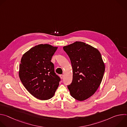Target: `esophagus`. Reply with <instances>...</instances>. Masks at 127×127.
I'll use <instances>...</instances> for the list:
<instances>
[{
	"label": "esophagus",
	"instance_id": "34e87169",
	"mask_svg": "<svg viewBox=\"0 0 127 127\" xmlns=\"http://www.w3.org/2000/svg\"><path fill=\"white\" fill-rule=\"evenodd\" d=\"M60 77H61V79H63V77H64V75H63V74H61V75H60Z\"/></svg>",
	"mask_w": 127,
	"mask_h": 127
}]
</instances>
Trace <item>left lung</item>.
Returning a JSON list of instances; mask_svg holds the SVG:
<instances>
[{"instance_id":"left-lung-1","label":"left lung","mask_w":127,"mask_h":127,"mask_svg":"<svg viewBox=\"0 0 127 127\" xmlns=\"http://www.w3.org/2000/svg\"><path fill=\"white\" fill-rule=\"evenodd\" d=\"M73 70V79L67 85L71 95L83 101L92 96L99 86L105 71L101 54L96 48L81 42L63 47Z\"/></svg>"}]
</instances>
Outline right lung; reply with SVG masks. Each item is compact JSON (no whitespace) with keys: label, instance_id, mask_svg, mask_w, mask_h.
Masks as SVG:
<instances>
[{"label":"right lung","instance_id":"add662e5","mask_svg":"<svg viewBox=\"0 0 127 127\" xmlns=\"http://www.w3.org/2000/svg\"><path fill=\"white\" fill-rule=\"evenodd\" d=\"M57 48L49 44L38 45L25 53L21 59V81L28 91L39 99L52 98L59 85L61 79L51 61Z\"/></svg>","mask_w":127,"mask_h":127}]
</instances>
